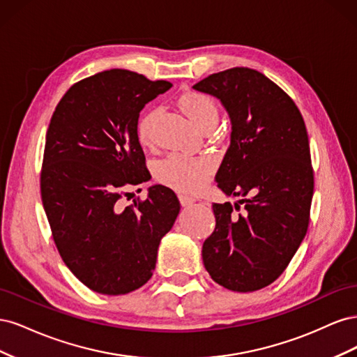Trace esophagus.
<instances>
[{
    "instance_id": "obj_1",
    "label": "esophagus",
    "mask_w": 357,
    "mask_h": 357,
    "mask_svg": "<svg viewBox=\"0 0 357 357\" xmlns=\"http://www.w3.org/2000/svg\"><path fill=\"white\" fill-rule=\"evenodd\" d=\"M178 199H180L181 205H190V204L195 202V198L188 197V195H178Z\"/></svg>"
}]
</instances>
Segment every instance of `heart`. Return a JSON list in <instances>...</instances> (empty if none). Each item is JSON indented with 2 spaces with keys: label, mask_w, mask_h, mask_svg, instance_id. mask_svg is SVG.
<instances>
[{
  "label": "heart",
  "mask_w": 357,
  "mask_h": 357,
  "mask_svg": "<svg viewBox=\"0 0 357 357\" xmlns=\"http://www.w3.org/2000/svg\"><path fill=\"white\" fill-rule=\"evenodd\" d=\"M180 109L201 129L218 119V107L208 95L198 91H188L180 95ZM158 110L146 112L137 123V137L143 146L155 144V121ZM214 171V160L210 156H190L171 153L160 159L156 165L158 178L180 192H198L208 181Z\"/></svg>",
  "instance_id": "1"
}]
</instances>
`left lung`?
<instances>
[{"label": "left lung", "mask_w": 357, "mask_h": 357, "mask_svg": "<svg viewBox=\"0 0 357 357\" xmlns=\"http://www.w3.org/2000/svg\"><path fill=\"white\" fill-rule=\"evenodd\" d=\"M193 89L229 113L231 146L215 174L231 202L213 204L215 228L202 244L211 278L234 291L266 287L283 274L307 234L314 192L305 122L290 96L266 75L235 67Z\"/></svg>", "instance_id": "8db88e82"}]
</instances>
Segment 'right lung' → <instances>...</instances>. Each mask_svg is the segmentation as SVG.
Instances as JSON below:
<instances>
[{"label":"right lung","mask_w":357,"mask_h":357,"mask_svg":"<svg viewBox=\"0 0 357 357\" xmlns=\"http://www.w3.org/2000/svg\"><path fill=\"white\" fill-rule=\"evenodd\" d=\"M171 86L128 70L102 71L74 83L50 119L43 207L63 264L98 294L125 295L146 284L160 238L178 215L176 193L162 185L146 199L119 202L149 180L138 117Z\"/></svg>","instance_id":"obj_1"}]
</instances>
